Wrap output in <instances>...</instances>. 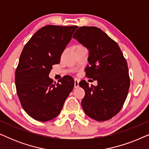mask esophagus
<instances>
[{"mask_svg":"<svg viewBox=\"0 0 149 149\" xmlns=\"http://www.w3.org/2000/svg\"><path fill=\"white\" fill-rule=\"evenodd\" d=\"M79 81H80V80H79V79H77V78L74 79V87H76V88L77 87H79Z\"/></svg>","mask_w":149,"mask_h":149,"instance_id":"1","label":"esophagus"}]
</instances>
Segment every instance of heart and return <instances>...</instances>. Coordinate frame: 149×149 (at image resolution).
I'll list each match as a JSON object with an SVG mask.
<instances>
[{
  "mask_svg": "<svg viewBox=\"0 0 149 149\" xmlns=\"http://www.w3.org/2000/svg\"><path fill=\"white\" fill-rule=\"evenodd\" d=\"M83 47V46H82V45H78V46L77 47Z\"/></svg>",
  "mask_w": 149,
  "mask_h": 149,
  "instance_id": "heart-1",
  "label": "heart"
}]
</instances>
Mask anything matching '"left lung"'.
I'll return each mask as SVG.
<instances>
[{
    "label": "left lung",
    "instance_id": "1",
    "mask_svg": "<svg viewBox=\"0 0 149 149\" xmlns=\"http://www.w3.org/2000/svg\"><path fill=\"white\" fill-rule=\"evenodd\" d=\"M73 38L89 50L86 77L97 82L91 87L85 80L79 83L85 92L81 101L83 111L97 121H107L121 111L127 96V61L117 42L95 26L79 27Z\"/></svg>",
    "mask_w": 149,
    "mask_h": 149
}]
</instances>
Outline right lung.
<instances>
[{
    "label": "right lung",
    "mask_w": 149,
    "mask_h": 149,
    "mask_svg": "<svg viewBox=\"0 0 149 149\" xmlns=\"http://www.w3.org/2000/svg\"><path fill=\"white\" fill-rule=\"evenodd\" d=\"M77 26L48 25L38 30L25 45L15 70L16 90L22 108L39 121L56 117L74 87L72 77L58 82L49 77L52 66L58 64Z\"/></svg>",
    "instance_id": "obj_1"
}]
</instances>
